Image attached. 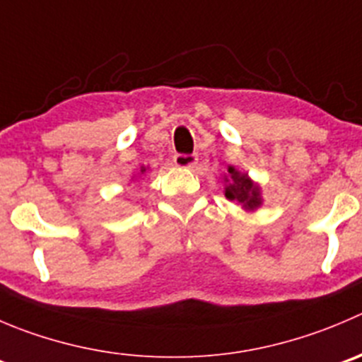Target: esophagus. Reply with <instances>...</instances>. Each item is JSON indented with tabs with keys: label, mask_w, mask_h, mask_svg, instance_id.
<instances>
[{
	"label": "esophagus",
	"mask_w": 362,
	"mask_h": 362,
	"mask_svg": "<svg viewBox=\"0 0 362 362\" xmlns=\"http://www.w3.org/2000/svg\"><path fill=\"white\" fill-rule=\"evenodd\" d=\"M199 158L197 154H175L174 156V163L177 167H183V168H190L194 165H197Z\"/></svg>",
	"instance_id": "1"
}]
</instances>
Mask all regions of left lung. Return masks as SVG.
<instances>
[{
  "mask_svg": "<svg viewBox=\"0 0 362 362\" xmlns=\"http://www.w3.org/2000/svg\"><path fill=\"white\" fill-rule=\"evenodd\" d=\"M230 175L229 185H226V197L229 201H236L240 204H243V208L247 209H256L261 204L259 197V188L247 177L245 174H240L238 170H235L233 167L227 168ZM227 181V177H226Z\"/></svg>",
  "mask_w": 362,
  "mask_h": 362,
  "instance_id": "left-lung-1",
  "label": "left lung"
}]
</instances>
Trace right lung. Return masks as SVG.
<instances>
[{
    "mask_svg": "<svg viewBox=\"0 0 362 362\" xmlns=\"http://www.w3.org/2000/svg\"><path fill=\"white\" fill-rule=\"evenodd\" d=\"M144 170H146V168H142V172H144Z\"/></svg>",
    "mask_w": 362,
    "mask_h": 362,
    "instance_id": "1",
    "label": "right lung"
}]
</instances>
